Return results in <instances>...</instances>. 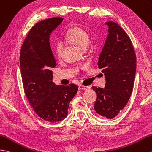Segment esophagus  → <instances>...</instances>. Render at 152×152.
<instances>
[{
	"instance_id": "obj_1",
	"label": "esophagus",
	"mask_w": 152,
	"mask_h": 152,
	"mask_svg": "<svg viewBox=\"0 0 152 152\" xmlns=\"http://www.w3.org/2000/svg\"><path fill=\"white\" fill-rule=\"evenodd\" d=\"M78 89L80 90H84V91H87L91 89V86H83L82 85H80L78 87Z\"/></svg>"
}]
</instances>
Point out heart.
Wrapping results in <instances>:
<instances>
[{"mask_svg":"<svg viewBox=\"0 0 152 152\" xmlns=\"http://www.w3.org/2000/svg\"><path fill=\"white\" fill-rule=\"evenodd\" d=\"M66 39L75 44L82 50L86 48L89 43V34L83 28L80 27H73L68 31L65 36ZM63 45L61 42L57 43L55 47V53L58 57H61L63 51Z\"/></svg>","mask_w":152,"mask_h":152,"instance_id":"b5f03b06","label":"heart"}]
</instances>
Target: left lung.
Here are the masks:
<instances>
[{"instance_id":"8db88e82","label":"left lung","mask_w":152,"mask_h":152,"mask_svg":"<svg viewBox=\"0 0 152 152\" xmlns=\"http://www.w3.org/2000/svg\"><path fill=\"white\" fill-rule=\"evenodd\" d=\"M108 35L98 61L105 79V88L92 87L97 94L94 108L111 119L124 108L131 96L136 72V55L125 31L113 21L105 23Z\"/></svg>"}]
</instances>
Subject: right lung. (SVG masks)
I'll list each match as a JSON object with an SVG mask.
<instances>
[{
  "label": "right lung",
  "instance_id": "1",
  "mask_svg": "<svg viewBox=\"0 0 152 152\" xmlns=\"http://www.w3.org/2000/svg\"><path fill=\"white\" fill-rule=\"evenodd\" d=\"M63 20L61 17H53L35 24L20 53L21 76L26 98L36 114L50 122L66 117L70 102L78 89L75 84L57 86L52 82L51 69L56 63L49 37Z\"/></svg>",
  "mask_w": 152,
  "mask_h": 152
}]
</instances>
